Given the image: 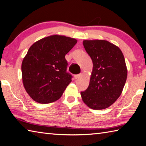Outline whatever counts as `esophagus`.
<instances>
[{"instance_id":"esophagus-1","label":"esophagus","mask_w":146,"mask_h":146,"mask_svg":"<svg viewBox=\"0 0 146 146\" xmlns=\"http://www.w3.org/2000/svg\"><path fill=\"white\" fill-rule=\"evenodd\" d=\"M81 75H82L81 74H78V75H74V78H75V79H77V78L80 77Z\"/></svg>"}]
</instances>
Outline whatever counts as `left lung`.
I'll return each instance as SVG.
<instances>
[{"label":"left lung","mask_w":146,"mask_h":146,"mask_svg":"<svg viewBox=\"0 0 146 146\" xmlns=\"http://www.w3.org/2000/svg\"><path fill=\"white\" fill-rule=\"evenodd\" d=\"M93 68L88 88L81 92L85 104L94 110L112 105L121 96L127 78L124 55L118 46L106 40H84Z\"/></svg>","instance_id":"left-lung-1"}]
</instances>
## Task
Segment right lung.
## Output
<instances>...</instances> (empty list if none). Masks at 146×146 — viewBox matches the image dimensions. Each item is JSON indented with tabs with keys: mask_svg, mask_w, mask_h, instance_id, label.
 I'll list each match as a JSON object with an SVG mask.
<instances>
[{
	"mask_svg": "<svg viewBox=\"0 0 146 146\" xmlns=\"http://www.w3.org/2000/svg\"><path fill=\"white\" fill-rule=\"evenodd\" d=\"M77 43L74 38L52 35L32 45L22 64V81L26 92L39 103L59 100L71 82L65 55Z\"/></svg>",
	"mask_w": 146,
	"mask_h": 146,
	"instance_id": "1",
	"label": "right lung"
}]
</instances>
